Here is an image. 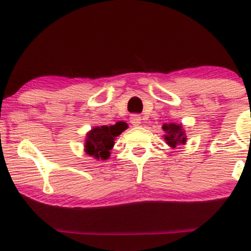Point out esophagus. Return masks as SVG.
<instances>
[{
    "instance_id": "esophagus-1",
    "label": "esophagus",
    "mask_w": 251,
    "mask_h": 251,
    "mask_svg": "<svg viewBox=\"0 0 251 251\" xmlns=\"http://www.w3.org/2000/svg\"><path fill=\"white\" fill-rule=\"evenodd\" d=\"M129 122H131V124H133L134 126H138L140 125L141 123V117L140 115H131V117H129Z\"/></svg>"
}]
</instances>
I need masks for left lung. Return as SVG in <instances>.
Listing matches in <instances>:
<instances>
[{"instance_id": "obj_1", "label": "left lung", "mask_w": 251, "mask_h": 251, "mask_svg": "<svg viewBox=\"0 0 251 251\" xmlns=\"http://www.w3.org/2000/svg\"><path fill=\"white\" fill-rule=\"evenodd\" d=\"M164 134V140L170 147L175 148L176 146L184 145L186 142L185 132L183 131L182 125H177V124H163L162 126Z\"/></svg>"}]
</instances>
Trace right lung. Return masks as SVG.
Returning <instances> with one entry per match:
<instances>
[{
    "mask_svg": "<svg viewBox=\"0 0 251 251\" xmlns=\"http://www.w3.org/2000/svg\"><path fill=\"white\" fill-rule=\"evenodd\" d=\"M127 128V124L118 122L111 126L94 127L87 134L85 139V153L97 160H107L110 157V151L115 145L116 136Z\"/></svg>",
    "mask_w": 251,
    "mask_h": 251,
    "instance_id": "1",
    "label": "right lung"
}]
</instances>
